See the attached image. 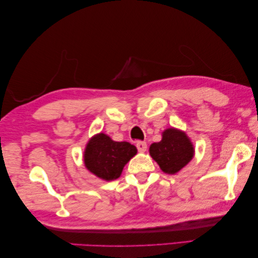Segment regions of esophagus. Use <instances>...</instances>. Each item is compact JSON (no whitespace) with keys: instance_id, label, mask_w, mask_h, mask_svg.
I'll list each match as a JSON object with an SVG mask.
<instances>
[{"instance_id":"1","label":"esophagus","mask_w":258,"mask_h":258,"mask_svg":"<svg viewBox=\"0 0 258 258\" xmlns=\"http://www.w3.org/2000/svg\"><path fill=\"white\" fill-rule=\"evenodd\" d=\"M136 146H137L138 151H140V152H145L146 149H148V144H146L145 142H137Z\"/></svg>"}]
</instances>
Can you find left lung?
Wrapping results in <instances>:
<instances>
[{
  "label": "left lung",
  "instance_id": "8db88e82",
  "mask_svg": "<svg viewBox=\"0 0 258 258\" xmlns=\"http://www.w3.org/2000/svg\"><path fill=\"white\" fill-rule=\"evenodd\" d=\"M161 141L152 143L150 156L166 174H176L187 166L195 154V148L187 134L176 128L162 132Z\"/></svg>",
  "mask_w": 258,
  "mask_h": 258
}]
</instances>
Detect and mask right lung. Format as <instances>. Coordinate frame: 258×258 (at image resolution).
Here are the masks:
<instances>
[{"mask_svg": "<svg viewBox=\"0 0 258 258\" xmlns=\"http://www.w3.org/2000/svg\"><path fill=\"white\" fill-rule=\"evenodd\" d=\"M136 146L128 142H115L104 133L94 135L85 146L83 160L86 169L105 181L120 177L123 167L134 156Z\"/></svg>", "mask_w": 258, "mask_h": 258, "instance_id": "1", "label": "right lung"}]
</instances>
